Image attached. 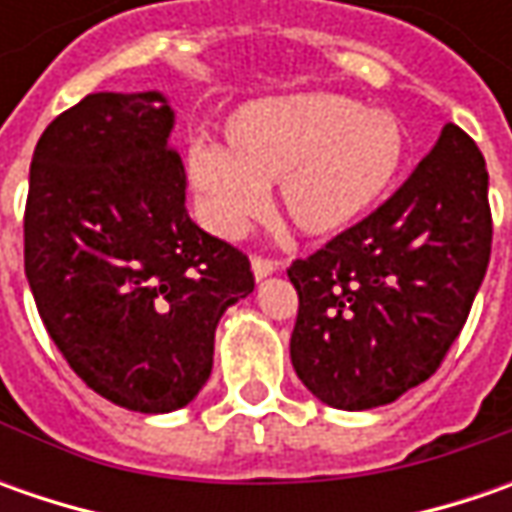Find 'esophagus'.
Returning a JSON list of instances; mask_svg holds the SVG:
<instances>
[{"label": "esophagus", "mask_w": 512, "mask_h": 512, "mask_svg": "<svg viewBox=\"0 0 512 512\" xmlns=\"http://www.w3.org/2000/svg\"><path fill=\"white\" fill-rule=\"evenodd\" d=\"M250 270H253L256 282H262V279H267V276H273V273L279 270V265H276V262H270V259H262V256H253Z\"/></svg>", "instance_id": "34e87169"}]
</instances>
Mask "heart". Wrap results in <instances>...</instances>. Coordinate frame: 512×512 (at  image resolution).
Wrapping results in <instances>:
<instances>
[{
  "label": "heart",
  "mask_w": 512,
  "mask_h": 512,
  "mask_svg": "<svg viewBox=\"0 0 512 512\" xmlns=\"http://www.w3.org/2000/svg\"><path fill=\"white\" fill-rule=\"evenodd\" d=\"M225 145L187 150L190 185L222 236H239L265 213L273 182L296 233L342 236L390 196L410 156L393 113L322 90L245 102L227 116Z\"/></svg>",
  "instance_id": "heart-1"
}]
</instances>
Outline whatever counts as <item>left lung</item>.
Returning <instances> with one entry per match:
<instances>
[{"mask_svg":"<svg viewBox=\"0 0 512 512\" xmlns=\"http://www.w3.org/2000/svg\"><path fill=\"white\" fill-rule=\"evenodd\" d=\"M490 242L482 150L447 125L376 213L290 265L296 376L336 410L382 407L427 382L467 322Z\"/></svg>","mask_w":512,"mask_h":512,"instance_id":"left-lung-1","label":"left lung"}]
</instances>
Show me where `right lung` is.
<instances>
[{
  "label": "right lung",
  "mask_w": 512,
  "mask_h": 512,
  "mask_svg": "<svg viewBox=\"0 0 512 512\" xmlns=\"http://www.w3.org/2000/svg\"><path fill=\"white\" fill-rule=\"evenodd\" d=\"M173 125L159 90L88 93L30 162L25 276L39 316L73 373L133 413L193 402L219 319L253 293L245 253L187 213Z\"/></svg>",
  "instance_id": "obj_1"
}]
</instances>
